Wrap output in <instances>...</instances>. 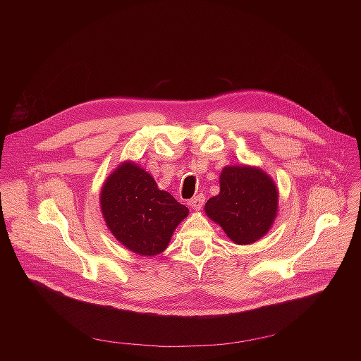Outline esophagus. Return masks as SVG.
Listing matches in <instances>:
<instances>
[{
  "label": "esophagus",
  "mask_w": 361,
  "mask_h": 361,
  "mask_svg": "<svg viewBox=\"0 0 361 361\" xmlns=\"http://www.w3.org/2000/svg\"><path fill=\"white\" fill-rule=\"evenodd\" d=\"M188 204L192 207L193 209L197 211V209H200V208L203 207V204H204V196H203V195H197L196 197H193L192 200H189Z\"/></svg>",
  "instance_id": "esophagus-1"
}]
</instances>
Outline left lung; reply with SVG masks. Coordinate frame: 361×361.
<instances>
[{
	"mask_svg": "<svg viewBox=\"0 0 361 361\" xmlns=\"http://www.w3.org/2000/svg\"><path fill=\"white\" fill-rule=\"evenodd\" d=\"M278 188L258 166L228 165L219 175V193L204 206L236 245H252L271 229L278 215Z\"/></svg>",
	"mask_w": 361,
	"mask_h": 361,
	"instance_id": "obj_1",
	"label": "left lung"
}]
</instances>
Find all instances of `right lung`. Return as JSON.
<instances>
[{
    "label": "right lung",
    "instance_id": "1",
    "mask_svg": "<svg viewBox=\"0 0 361 361\" xmlns=\"http://www.w3.org/2000/svg\"><path fill=\"white\" fill-rule=\"evenodd\" d=\"M100 207L112 236L146 257L162 253L189 215L188 207L159 190L154 178L133 161H123L105 179Z\"/></svg>",
    "mask_w": 361,
    "mask_h": 361
}]
</instances>
